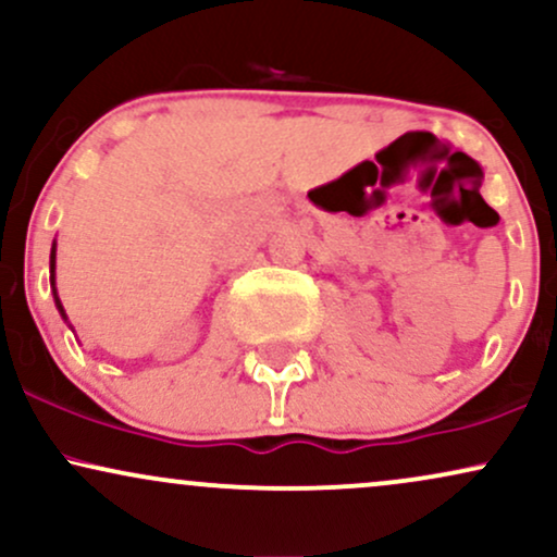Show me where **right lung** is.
<instances>
[{"label": "right lung", "mask_w": 557, "mask_h": 557, "mask_svg": "<svg viewBox=\"0 0 557 557\" xmlns=\"http://www.w3.org/2000/svg\"><path fill=\"white\" fill-rule=\"evenodd\" d=\"M53 270H57V244L51 246V290H53V300H57V308H59V313H62V319H66V313H64V306H62V300H59V296H57V274H53Z\"/></svg>", "instance_id": "right-lung-1"}]
</instances>
